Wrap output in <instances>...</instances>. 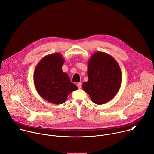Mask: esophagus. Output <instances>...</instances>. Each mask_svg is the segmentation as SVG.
<instances>
[{
    "mask_svg": "<svg viewBox=\"0 0 154 154\" xmlns=\"http://www.w3.org/2000/svg\"><path fill=\"white\" fill-rule=\"evenodd\" d=\"M77 85L79 88H81V87H82V83H81V82H79V83H78L77 84Z\"/></svg>",
    "mask_w": 154,
    "mask_h": 154,
    "instance_id": "1",
    "label": "esophagus"
}]
</instances>
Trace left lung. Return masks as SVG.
<instances>
[{"instance_id":"obj_1","label":"left lung","mask_w":154,"mask_h":154,"mask_svg":"<svg viewBox=\"0 0 154 154\" xmlns=\"http://www.w3.org/2000/svg\"><path fill=\"white\" fill-rule=\"evenodd\" d=\"M88 81L82 88L91 100L98 105L110 100L117 94L121 83V71L118 63L103 52L94 54L88 65Z\"/></svg>"}]
</instances>
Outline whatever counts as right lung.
Here are the masks:
<instances>
[{"instance_id":"obj_1","label":"right lung","mask_w":154,"mask_h":154,"mask_svg":"<svg viewBox=\"0 0 154 154\" xmlns=\"http://www.w3.org/2000/svg\"><path fill=\"white\" fill-rule=\"evenodd\" d=\"M64 61L60 54L47 55L39 61L34 72V82L38 94L55 104L63 103L70 93L78 89L68 74L63 72Z\"/></svg>"}]
</instances>
